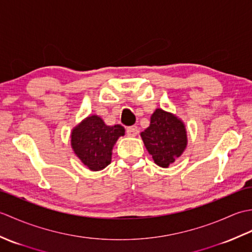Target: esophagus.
Here are the masks:
<instances>
[{
	"mask_svg": "<svg viewBox=\"0 0 252 252\" xmlns=\"http://www.w3.org/2000/svg\"><path fill=\"white\" fill-rule=\"evenodd\" d=\"M137 133H138V129H137L136 126H132L126 127V134L129 136L134 137V136L137 135Z\"/></svg>",
	"mask_w": 252,
	"mask_h": 252,
	"instance_id": "esophagus-1",
	"label": "esophagus"
}]
</instances>
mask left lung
<instances>
[{"label": "left lung", "instance_id": "left-lung-1", "mask_svg": "<svg viewBox=\"0 0 252 252\" xmlns=\"http://www.w3.org/2000/svg\"><path fill=\"white\" fill-rule=\"evenodd\" d=\"M148 153L159 167L168 168L187 145L186 129L183 121L171 112L157 108L151 117V125L141 133Z\"/></svg>", "mask_w": 252, "mask_h": 252}]
</instances>
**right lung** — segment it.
<instances>
[{
    "label": "right lung",
    "instance_id": "1",
    "mask_svg": "<svg viewBox=\"0 0 252 252\" xmlns=\"http://www.w3.org/2000/svg\"><path fill=\"white\" fill-rule=\"evenodd\" d=\"M123 135L122 126H106L100 117L93 115L72 130L71 146L84 165L92 171H99L110 163L112 147Z\"/></svg>",
    "mask_w": 252,
    "mask_h": 252
}]
</instances>
